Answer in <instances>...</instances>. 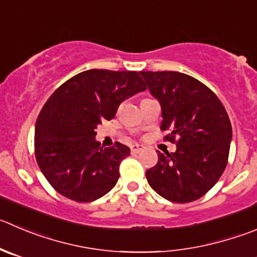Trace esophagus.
<instances>
[{"label":"esophagus","instance_id":"1","mask_svg":"<svg viewBox=\"0 0 257 257\" xmlns=\"http://www.w3.org/2000/svg\"><path fill=\"white\" fill-rule=\"evenodd\" d=\"M144 146L143 145H138V144H136V145H133L131 146V153L133 154H139V153H141V151L144 150Z\"/></svg>","mask_w":257,"mask_h":257}]
</instances>
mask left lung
Listing matches in <instances>:
<instances>
[{
  "label": "left lung",
  "mask_w": 257,
  "mask_h": 257,
  "mask_svg": "<svg viewBox=\"0 0 257 257\" xmlns=\"http://www.w3.org/2000/svg\"><path fill=\"white\" fill-rule=\"evenodd\" d=\"M161 106L165 140L175 153L161 154L146 172L149 185L165 199L188 203L203 197L227 165L232 126L218 97L208 87L179 72H140Z\"/></svg>",
  "instance_id": "obj_1"
}]
</instances>
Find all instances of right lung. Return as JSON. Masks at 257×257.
Segmentation results:
<instances>
[{"label":"right lung","mask_w":257,"mask_h":257,"mask_svg":"<svg viewBox=\"0 0 257 257\" xmlns=\"http://www.w3.org/2000/svg\"><path fill=\"white\" fill-rule=\"evenodd\" d=\"M145 89L138 72L90 69L51 94L36 119L35 156L54 189L75 202H93L116 185L130 149L119 143L101 148L96 128Z\"/></svg>","instance_id":"obj_1"}]
</instances>
